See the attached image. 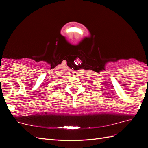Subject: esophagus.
<instances>
[{
	"instance_id": "1",
	"label": "esophagus",
	"mask_w": 148,
	"mask_h": 148,
	"mask_svg": "<svg viewBox=\"0 0 148 148\" xmlns=\"http://www.w3.org/2000/svg\"><path fill=\"white\" fill-rule=\"evenodd\" d=\"M71 75H73V76H75V75H76V73H75V72H72V73H71Z\"/></svg>"
}]
</instances>
